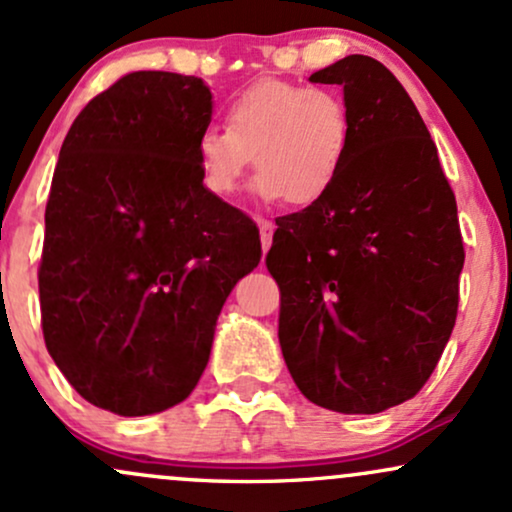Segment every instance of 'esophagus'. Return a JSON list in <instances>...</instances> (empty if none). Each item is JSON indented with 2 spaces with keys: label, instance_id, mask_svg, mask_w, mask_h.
<instances>
[{
  "label": "esophagus",
  "instance_id": "34e87169",
  "mask_svg": "<svg viewBox=\"0 0 512 512\" xmlns=\"http://www.w3.org/2000/svg\"><path fill=\"white\" fill-rule=\"evenodd\" d=\"M257 226H260V240H262V250L267 252L272 248V236H274V223L267 219H257Z\"/></svg>",
  "mask_w": 512,
  "mask_h": 512
}]
</instances>
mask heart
I'll return each mask as SVG.
<instances>
[{"label":"heart","mask_w":512,"mask_h":512,"mask_svg":"<svg viewBox=\"0 0 512 512\" xmlns=\"http://www.w3.org/2000/svg\"><path fill=\"white\" fill-rule=\"evenodd\" d=\"M351 149V113L342 96L286 81H260L226 108V127L197 137V166L214 197H231L245 168L257 170L262 199L308 207L332 190Z\"/></svg>","instance_id":"1"}]
</instances>
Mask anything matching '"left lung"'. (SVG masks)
<instances>
[{"label": "left lung", "instance_id": "obj_1", "mask_svg": "<svg viewBox=\"0 0 512 512\" xmlns=\"http://www.w3.org/2000/svg\"><path fill=\"white\" fill-rule=\"evenodd\" d=\"M310 81L344 88L351 149L325 197L276 219L264 262L281 293V354L317 407L378 414L426 385L455 327L457 204L385 64L349 55Z\"/></svg>", "mask_w": 512, "mask_h": 512}]
</instances>
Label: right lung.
<instances>
[{
  "label": "right lung",
  "mask_w": 512,
  "mask_h": 512,
  "mask_svg": "<svg viewBox=\"0 0 512 512\" xmlns=\"http://www.w3.org/2000/svg\"><path fill=\"white\" fill-rule=\"evenodd\" d=\"M211 93L197 76L132 72L76 115L45 207L40 325L86 402L146 416L195 390L216 317L260 262L250 216L197 166Z\"/></svg>",
  "instance_id": "right-lung-1"
}]
</instances>
